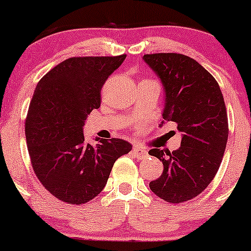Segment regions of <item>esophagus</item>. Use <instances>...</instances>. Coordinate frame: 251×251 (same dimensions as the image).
Returning a JSON list of instances; mask_svg holds the SVG:
<instances>
[{
	"label": "esophagus",
	"instance_id": "esophagus-1",
	"mask_svg": "<svg viewBox=\"0 0 251 251\" xmlns=\"http://www.w3.org/2000/svg\"><path fill=\"white\" fill-rule=\"evenodd\" d=\"M132 153H133L134 157L139 158V159H144V158H146L149 155L148 151H146L145 149H142V148H138V146H135L132 150Z\"/></svg>",
	"mask_w": 251,
	"mask_h": 251
}]
</instances>
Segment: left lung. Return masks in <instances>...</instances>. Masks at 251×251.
<instances>
[{
	"label": "left lung",
	"mask_w": 251,
	"mask_h": 251,
	"mask_svg": "<svg viewBox=\"0 0 251 251\" xmlns=\"http://www.w3.org/2000/svg\"><path fill=\"white\" fill-rule=\"evenodd\" d=\"M143 59L165 89L163 118L183 132L176 151H149L164 165L162 176L150 181V189L169 203H183L208 188L220 169L229 134L224 98L215 77L191 57L155 53Z\"/></svg>",
	"instance_id": "obj_1"
}]
</instances>
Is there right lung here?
I'll list each match as a JSON object with an SVG mask.
<instances>
[{
  "label": "right lung",
  "instance_id": "obj_1",
  "mask_svg": "<svg viewBox=\"0 0 251 251\" xmlns=\"http://www.w3.org/2000/svg\"><path fill=\"white\" fill-rule=\"evenodd\" d=\"M125 57H70L37 82L25 124L28 152L43 188L65 203L97 197L114 162L132 150L118 138L85 144L82 131L88 114L100 107L103 83Z\"/></svg>",
  "mask_w": 251,
  "mask_h": 251
}]
</instances>
